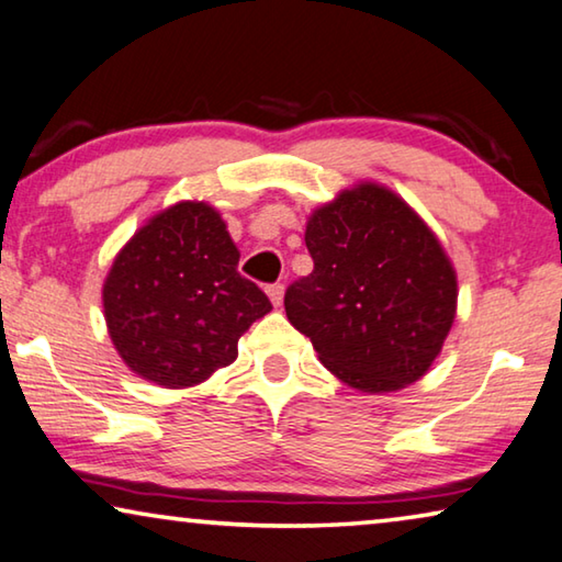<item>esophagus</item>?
Segmentation results:
<instances>
[{"instance_id":"34e87169","label":"esophagus","mask_w":562,"mask_h":562,"mask_svg":"<svg viewBox=\"0 0 562 562\" xmlns=\"http://www.w3.org/2000/svg\"><path fill=\"white\" fill-rule=\"evenodd\" d=\"M267 295H270L274 307H280L282 297H284V288H282V284H270V288H267Z\"/></svg>"}]
</instances>
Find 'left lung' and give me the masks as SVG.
<instances>
[{
  "instance_id": "8db88e82",
  "label": "left lung",
  "mask_w": 562,
  "mask_h": 562,
  "mask_svg": "<svg viewBox=\"0 0 562 562\" xmlns=\"http://www.w3.org/2000/svg\"><path fill=\"white\" fill-rule=\"evenodd\" d=\"M315 270L290 284L284 313L319 362L360 393L420 380L458 313V274L438 235L378 182L347 187L307 217Z\"/></svg>"
}]
</instances>
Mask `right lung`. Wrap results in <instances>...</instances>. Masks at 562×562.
<instances>
[{"label": "right lung", "mask_w": 562, "mask_h": 562, "mask_svg": "<svg viewBox=\"0 0 562 562\" xmlns=\"http://www.w3.org/2000/svg\"><path fill=\"white\" fill-rule=\"evenodd\" d=\"M239 249L207 202L182 200L127 239L106 272V333L124 364L167 390L194 387L237 360L272 305L237 272Z\"/></svg>", "instance_id": "right-lung-1"}]
</instances>
